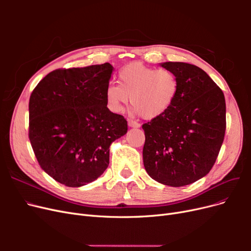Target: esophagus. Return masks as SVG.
<instances>
[{
    "label": "esophagus",
    "instance_id": "obj_1",
    "mask_svg": "<svg viewBox=\"0 0 251 251\" xmlns=\"http://www.w3.org/2000/svg\"><path fill=\"white\" fill-rule=\"evenodd\" d=\"M127 125L130 127H140V125L138 123H135L133 120H127Z\"/></svg>",
    "mask_w": 251,
    "mask_h": 251
}]
</instances>
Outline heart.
Returning a JSON list of instances; mask_svg holds the SVG:
<instances>
[{
  "mask_svg": "<svg viewBox=\"0 0 251 251\" xmlns=\"http://www.w3.org/2000/svg\"><path fill=\"white\" fill-rule=\"evenodd\" d=\"M118 83H110L104 91L108 108L120 113L130 102L134 111L146 119H155L168 112L179 93V80L166 69L131 63L118 73Z\"/></svg>",
  "mask_w": 251,
  "mask_h": 251,
  "instance_id": "1",
  "label": "heart"
}]
</instances>
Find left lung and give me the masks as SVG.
<instances>
[{"label": "left lung", "instance_id": "1", "mask_svg": "<svg viewBox=\"0 0 251 251\" xmlns=\"http://www.w3.org/2000/svg\"><path fill=\"white\" fill-rule=\"evenodd\" d=\"M160 66L176 75L179 93L164 115L142 126L143 164L159 183L184 186L206 176L216 162L226 128L225 97L199 67L179 62Z\"/></svg>", "mask_w": 251, "mask_h": 251}]
</instances>
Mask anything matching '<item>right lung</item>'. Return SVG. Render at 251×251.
<instances>
[{"instance_id":"obj_1","label":"right lung","mask_w":251,"mask_h":251,"mask_svg":"<svg viewBox=\"0 0 251 251\" xmlns=\"http://www.w3.org/2000/svg\"><path fill=\"white\" fill-rule=\"evenodd\" d=\"M114 68L109 63L46 75L29 100V139L41 168L69 187L100 177L110 146L127 132L124 116L107 108L104 91Z\"/></svg>"}]
</instances>
